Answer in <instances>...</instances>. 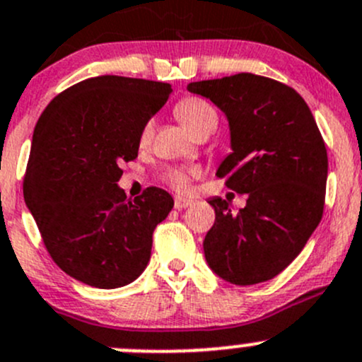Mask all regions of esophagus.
I'll return each mask as SVG.
<instances>
[{"mask_svg":"<svg viewBox=\"0 0 362 362\" xmlns=\"http://www.w3.org/2000/svg\"><path fill=\"white\" fill-rule=\"evenodd\" d=\"M191 204H192V199L182 198V196H177V198H175V208H177V210H184V208L191 206Z\"/></svg>","mask_w":362,"mask_h":362,"instance_id":"1","label":"esophagus"}]
</instances>
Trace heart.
I'll use <instances>...</instances> for the list:
<instances>
[{
    "instance_id": "heart-1",
    "label": "heart",
    "mask_w": 362,
    "mask_h": 362,
    "mask_svg": "<svg viewBox=\"0 0 362 362\" xmlns=\"http://www.w3.org/2000/svg\"><path fill=\"white\" fill-rule=\"evenodd\" d=\"M175 113L194 136L208 127H217V112L202 98H185L175 107ZM152 134H154V120H147L140 131V145L151 144ZM191 175L192 171L187 170H171L166 173V182L177 191H184L187 189Z\"/></svg>"
}]
</instances>
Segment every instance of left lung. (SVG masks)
<instances>
[{"label":"left lung","mask_w":362,"mask_h":362,"mask_svg":"<svg viewBox=\"0 0 362 362\" xmlns=\"http://www.w3.org/2000/svg\"><path fill=\"white\" fill-rule=\"evenodd\" d=\"M226 113L233 152L218 178L245 208L211 198L215 222L203 242L211 272L235 286L266 282L298 257L319 226L327 182V151L308 105L282 82L238 73L187 86Z\"/></svg>","instance_id":"8db88e82"}]
</instances>
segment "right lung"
Masks as SVG:
<instances>
[{"label": "right lung", "instance_id": "obj_1", "mask_svg": "<svg viewBox=\"0 0 362 362\" xmlns=\"http://www.w3.org/2000/svg\"><path fill=\"white\" fill-rule=\"evenodd\" d=\"M170 93L164 82L94 76L54 98L36 122L24 199L50 257L78 282L115 289L147 268L152 233L173 198L147 187L127 199L117 182Z\"/></svg>", "mask_w": 362, "mask_h": 362}]
</instances>
